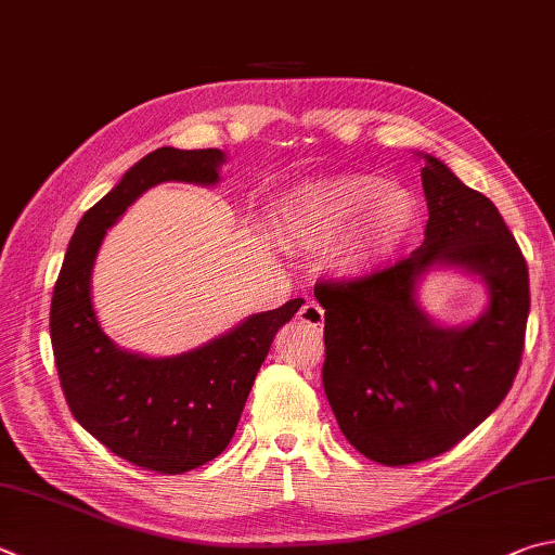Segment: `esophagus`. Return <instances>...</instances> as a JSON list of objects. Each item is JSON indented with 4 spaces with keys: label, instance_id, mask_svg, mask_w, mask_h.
<instances>
[{
    "label": "esophagus",
    "instance_id": "obj_1",
    "mask_svg": "<svg viewBox=\"0 0 555 555\" xmlns=\"http://www.w3.org/2000/svg\"><path fill=\"white\" fill-rule=\"evenodd\" d=\"M298 320L312 330H322V322H325V310H322L315 300H308V304L298 310Z\"/></svg>",
    "mask_w": 555,
    "mask_h": 555
}]
</instances>
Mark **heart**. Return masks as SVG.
<instances>
[{"instance_id":"1","label":"heart","mask_w":555,"mask_h":555,"mask_svg":"<svg viewBox=\"0 0 555 555\" xmlns=\"http://www.w3.org/2000/svg\"><path fill=\"white\" fill-rule=\"evenodd\" d=\"M417 220V198L408 189L386 186L378 177H339L310 184L288 210V223L310 243H337L351 230V264L386 255Z\"/></svg>"}]
</instances>
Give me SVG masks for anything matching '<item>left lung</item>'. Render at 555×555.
Instances as JSON below:
<instances>
[{
	"instance_id": "left-lung-1",
	"label": "left lung",
	"mask_w": 555,
	"mask_h": 555,
	"mask_svg": "<svg viewBox=\"0 0 555 555\" xmlns=\"http://www.w3.org/2000/svg\"><path fill=\"white\" fill-rule=\"evenodd\" d=\"M425 243L396 264L315 284L325 308L322 383L341 435L383 466L435 459L468 437L515 383L529 318V267L488 196L425 155ZM431 263L480 273L491 308L468 328H439L414 304Z\"/></svg>"
}]
</instances>
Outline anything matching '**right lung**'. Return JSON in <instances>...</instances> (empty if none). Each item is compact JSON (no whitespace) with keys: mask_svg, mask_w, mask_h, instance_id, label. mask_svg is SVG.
<instances>
[{"mask_svg":"<svg viewBox=\"0 0 555 555\" xmlns=\"http://www.w3.org/2000/svg\"><path fill=\"white\" fill-rule=\"evenodd\" d=\"M220 150L159 147L79 220L50 304V341L65 400L89 435L133 466L179 476L214 461L233 439L240 415L276 332L304 298L259 312L228 335L175 359L118 349L99 327L89 276L106 228L159 181L214 184Z\"/></svg>","mask_w":555,"mask_h":555,"instance_id":"obj_1","label":"right lung"}]
</instances>
